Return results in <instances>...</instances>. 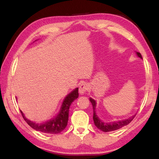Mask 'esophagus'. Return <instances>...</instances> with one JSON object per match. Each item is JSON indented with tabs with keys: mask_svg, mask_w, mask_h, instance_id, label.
<instances>
[{
	"mask_svg": "<svg viewBox=\"0 0 159 159\" xmlns=\"http://www.w3.org/2000/svg\"><path fill=\"white\" fill-rule=\"evenodd\" d=\"M88 89V85L86 83H81L79 85V93L80 95H84L86 91Z\"/></svg>",
	"mask_w": 159,
	"mask_h": 159,
	"instance_id": "34e87169",
	"label": "esophagus"
}]
</instances>
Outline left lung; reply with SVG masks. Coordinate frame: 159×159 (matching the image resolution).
I'll return each mask as SVG.
<instances>
[{"mask_svg":"<svg viewBox=\"0 0 159 159\" xmlns=\"http://www.w3.org/2000/svg\"><path fill=\"white\" fill-rule=\"evenodd\" d=\"M136 52V55H138V57L142 60L141 54L138 52ZM90 101L91 102V104H92L93 108V118L94 123H95V125L97 128L103 132H111V131L118 130V129L123 128V126H125L128 124H129V123L133 120L134 116H136V114H134L133 116H132L129 117L128 118H126V119L118 120V121L117 120H116V121H114V122H109V123L104 122L99 118V116L96 113V109H95L96 105H97L96 101L91 98H90Z\"/></svg>","mask_w":159,"mask_h":159,"instance_id":"obj_1","label":"left lung"}]
</instances>
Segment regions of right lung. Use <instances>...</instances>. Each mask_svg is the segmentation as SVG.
<instances>
[{
  "label": "right lung",
  "instance_id": "right-lung-1",
  "mask_svg": "<svg viewBox=\"0 0 159 159\" xmlns=\"http://www.w3.org/2000/svg\"><path fill=\"white\" fill-rule=\"evenodd\" d=\"M78 98H79V88H76L64 98L60 111L57 116L43 123H37L31 121L25 116L21 110L20 111L25 121L34 130L48 134H57L61 133L66 127L69 120L70 106L72 102Z\"/></svg>",
  "mask_w": 159,
  "mask_h": 159
}]
</instances>
